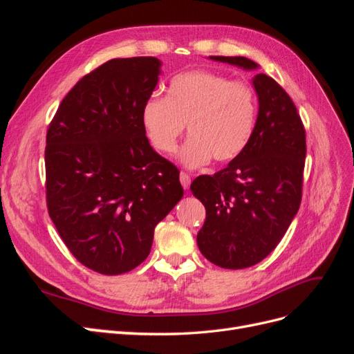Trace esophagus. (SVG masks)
Here are the masks:
<instances>
[{
  "instance_id": "1",
  "label": "esophagus",
  "mask_w": 354,
  "mask_h": 354,
  "mask_svg": "<svg viewBox=\"0 0 354 354\" xmlns=\"http://www.w3.org/2000/svg\"><path fill=\"white\" fill-rule=\"evenodd\" d=\"M180 183L185 189H189V186H190V176L187 173H185V171H181L180 173Z\"/></svg>"
}]
</instances>
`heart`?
<instances>
[{"instance_id":"1","label":"heart","mask_w":354,"mask_h":354,"mask_svg":"<svg viewBox=\"0 0 354 354\" xmlns=\"http://www.w3.org/2000/svg\"><path fill=\"white\" fill-rule=\"evenodd\" d=\"M257 112V94L248 82L217 72L190 71L169 81L167 97L146 100L142 125L156 151L169 155L187 124L190 138L180 159L186 167L198 168L212 158L218 162L238 158L254 134Z\"/></svg>"}]
</instances>
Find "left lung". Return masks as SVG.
<instances>
[{
    "label": "left lung",
    "instance_id": "8db88e82",
    "mask_svg": "<svg viewBox=\"0 0 354 354\" xmlns=\"http://www.w3.org/2000/svg\"><path fill=\"white\" fill-rule=\"evenodd\" d=\"M254 71L246 57L209 56ZM255 130L245 151L214 176H199L190 190L207 209L198 246L223 269H246L264 260L283 238L301 203L306 131L297 108L273 78L257 73Z\"/></svg>",
    "mask_w": 354,
    "mask_h": 354
}]
</instances>
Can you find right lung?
<instances>
[{
    "instance_id": "right-lung-1",
    "label": "right lung",
    "mask_w": 354,
    "mask_h": 354,
    "mask_svg": "<svg viewBox=\"0 0 354 354\" xmlns=\"http://www.w3.org/2000/svg\"><path fill=\"white\" fill-rule=\"evenodd\" d=\"M159 73L156 57L106 62L75 84L48 125V214L75 259L102 274L142 264L156 224L183 198L180 171L142 125Z\"/></svg>"
}]
</instances>
